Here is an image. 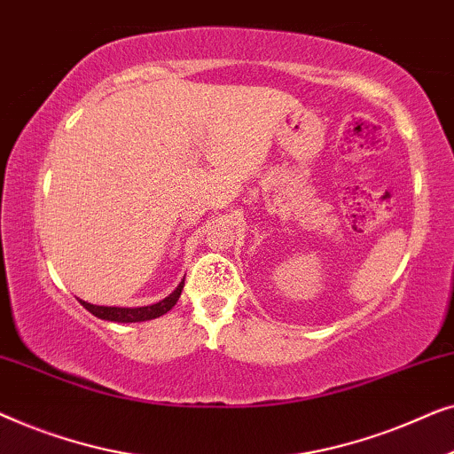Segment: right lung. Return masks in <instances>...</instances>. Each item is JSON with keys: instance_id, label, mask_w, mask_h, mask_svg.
<instances>
[{"instance_id": "obj_1", "label": "right lung", "mask_w": 454, "mask_h": 454, "mask_svg": "<svg viewBox=\"0 0 454 454\" xmlns=\"http://www.w3.org/2000/svg\"><path fill=\"white\" fill-rule=\"evenodd\" d=\"M182 289H184V281L179 283L176 291H171L165 300L153 303V306H142V308L95 306V303H89L82 300H80V303H82V306L89 309L92 316H97V318L109 320V322H123V325H126V322H145V320H153V318H159V316L167 314L177 303L179 295H182Z\"/></svg>"}]
</instances>
